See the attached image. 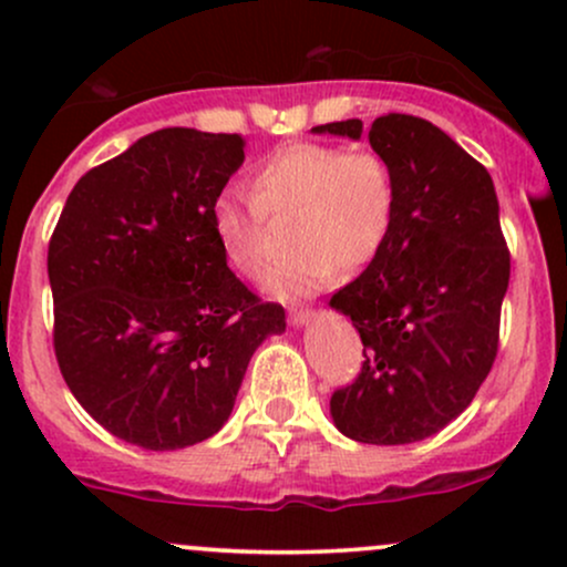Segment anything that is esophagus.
<instances>
[{
    "instance_id": "34e87169",
    "label": "esophagus",
    "mask_w": 567,
    "mask_h": 567,
    "mask_svg": "<svg viewBox=\"0 0 567 567\" xmlns=\"http://www.w3.org/2000/svg\"><path fill=\"white\" fill-rule=\"evenodd\" d=\"M311 317H315V311H311V309H290L288 311V320H290L292 328H301V324L309 322Z\"/></svg>"
}]
</instances>
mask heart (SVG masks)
<instances>
[{"instance_id":"obj_1","label":"heart","mask_w":567,"mask_h":567,"mask_svg":"<svg viewBox=\"0 0 567 567\" xmlns=\"http://www.w3.org/2000/svg\"><path fill=\"white\" fill-rule=\"evenodd\" d=\"M250 194H218L213 231L231 269L256 279L275 250L269 218L292 216V250L264 282L282 301L315 296L341 269L368 266L386 245L396 210L394 173L383 154L320 141L285 143L266 154L250 173Z\"/></svg>"}]
</instances>
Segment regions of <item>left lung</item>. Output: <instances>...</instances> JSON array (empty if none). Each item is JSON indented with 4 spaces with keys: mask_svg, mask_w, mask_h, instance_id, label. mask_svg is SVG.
Instances as JSON below:
<instances>
[{
    "mask_svg": "<svg viewBox=\"0 0 567 567\" xmlns=\"http://www.w3.org/2000/svg\"><path fill=\"white\" fill-rule=\"evenodd\" d=\"M311 130L360 141L362 122ZM368 141L392 165L396 210L379 256L330 298L365 347L330 415L357 442L408 445L464 413L491 373L509 247L491 173L451 135L421 116L383 114Z\"/></svg>",
    "mask_w": 567,
    "mask_h": 567,
    "instance_id": "1",
    "label": "left lung"
}]
</instances>
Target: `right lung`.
<instances>
[{"mask_svg":"<svg viewBox=\"0 0 567 567\" xmlns=\"http://www.w3.org/2000/svg\"><path fill=\"white\" fill-rule=\"evenodd\" d=\"M245 138L165 127L76 181L48 247L53 347L76 402L114 437L178 451L229 421L247 362L285 309L234 277L213 202Z\"/></svg>","mask_w":567,"mask_h":567,"instance_id":"obj_1","label":"right lung"}]
</instances>
